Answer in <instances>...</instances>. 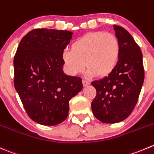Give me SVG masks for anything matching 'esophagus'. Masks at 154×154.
Returning <instances> with one entry per match:
<instances>
[{
    "instance_id": "34e87169",
    "label": "esophagus",
    "mask_w": 154,
    "mask_h": 154,
    "mask_svg": "<svg viewBox=\"0 0 154 154\" xmlns=\"http://www.w3.org/2000/svg\"><path fill=\"white\" fill-rule=\"evenodd\" d=\"M83 84L84 86H88V85L90 84V82L87 80H83Z\"/></svg>"
}]
</instances>
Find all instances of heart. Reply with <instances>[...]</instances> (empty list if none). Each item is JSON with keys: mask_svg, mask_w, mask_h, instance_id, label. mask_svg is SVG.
<instances>
[{"mask_svg": "<svg viewBox=\"0 0 154 154\" xmlns=\"http://www.w3.org/2000/svg\"><path fill=\"white\" fill-rule=\"evenodd\" d=\"M120 56V44L114 34L103 31L92 32L80 37L65 49L62 59L65 70L71 75H77L87 66L89 77H106L116 68Z\"/></svg>", "mask_w": 154, "mask_h": 154, "instance_id": "1", "label": "heart"}]
</instances>
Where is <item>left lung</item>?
<instances>
[{
  "label": "left lung",
  "mask_w": 154,
  "mask_h": 154,
  "mask_svg": "<svg viewBox=\"0 0 154 154\" xmlns=\"http://www.w3.org/2000/svg\"><path fill=\"white\" fill-rule=\"evenodd\" d=\"M120 44V56L111 74L92 85L96 96L91 104L95 117L104 123H116L127 118L138 101L144 79L142 53L125 28L113 25Z\"/></svg>",
  "instance_id": "1"
}]
</instances>
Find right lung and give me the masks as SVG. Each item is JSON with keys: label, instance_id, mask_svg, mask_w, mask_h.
Returning <instances> with one entry per match:
<instances>
[{"label": "right lung", "instance_id": "obj_1", "mask_svg": "<svg viewBox=\"0 0 154 154\" xmlns=\"http://www.w3.org/2000/svg\"><path fill=\"white\" fill-rule=\"evenodd\" d=\"M73 33L34 29L21 40L15 55L14 86L30 118L56 126L67 118L69 101L83 89L82 79L64 73L62 53Z\"/></svg>", "mask_w": 154, "mask_h": 154}]
</instances>
